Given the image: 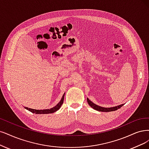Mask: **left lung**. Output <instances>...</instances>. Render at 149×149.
I'll return each mask as SVG.
<instances>
[{
  "label": "left lung",
  "mask_w": 149,
  "mask_h": 149,
  "mask_svg": "<svg viewBox=\"0 0 149 149\" xmlns=\"http://www.w3.org/2000/svg\"><path fill=\"white\" fill-rule=\"evenodd\" d=\"M87 102L88 103L89 105L94 109L96 110V111H100V112H112V111H117L118 109H120V107H122L123 104H122V105H120L116 107H110V108H106V107H102L101 106H99L96 104H94L93 102H92L88 98H87Z\"/></svg>",
  "instance_id": "left-lung-1"
}]
</instances>
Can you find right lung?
Returning <instances> with one entry per match:
<instances>
[{"label": "right lung", "mask_w": 149, "mask_h": 149, "mask_svg": "<svg viewBox=\"0 0 149 149\" xmlns=\"http://www.w3.org/2000/svg\"><path fill=\"white\" fill-rule=\"evenodd\" d=\"M65 94V93H64ZM64 94L63 95L61 100L60 102L57 104L56 106L53 107L52 109H45V110H36V109H30V108H27V107H24L25 109H26L27 110H28L30 112L34 113H36V114H47V113H54L56 111H57L58 110H59L61 107V106H62V104H63L64 102Z\"/></svg>", "instance_id": "add662e5"}]
</instances>
